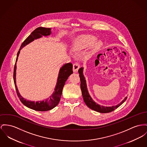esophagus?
<instances>
[{"label":"esophagus","instance_id":"1","mask_svg":"<svg viewBox=\"0 0 147 147\" xmlns=\"http://www.w3.org/2000/svg\"><path fill=\"white\" fill-rule=\"evenodd\" d=\"M80 65L78 63L75 62V63H74L73 65V71L74 72H77L78 71V69H80Z\"/></svg>","mask_w":147,"mask_h":147}]
</instances>
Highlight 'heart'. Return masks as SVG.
<instances>
[{"instance_id":"obj_1","label":"heart","mask_w":147,"mask_h":147,"mask_svg":"<svg viewBox=\"0 0 147 147\" xmlns=\"http://www.w3.org/2000/svg\"><path fill=\"white\" fill-rule=\"evenodd\" d=\"M96 37L90 34H82L78 36L74 40L72 45V49L75 52H80L89 46H92L91 52H94L98 50L101 46V43L98 41L95 42Z\"/></svg>"}]
</instances>
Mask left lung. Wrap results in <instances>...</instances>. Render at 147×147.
<instances>
[{"instance_id":"1","label":"left lung","mask_w":147,"mask_h":147,"mask_svg":"<svg viewBox=\"0 0 147 147\" xmlns=\"http://www.w3.org/2000/svg\"><path fill=\"white\" fill-rule=\"evenodd\" d=\"M78 74H79V76L80 78L81 81V84H80V87H81V90L82 91V96L84 98V100L86 104V105L88 107V108H90L91 109L98 111V113H110L113 111H114L115 109H117L118 107H119L127 98V97L125 98L124 100H123L120 104H119L116 106H113L111 107H105L103 106H100L99 105L97 104L96 102L94 101V100L91 98L88 94V91L87 89V86H86V81L85 80V78L83 75V68L81 67L80 69H78Z\"/></svg>"}]
</instances>
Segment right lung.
I'll return each instance as SVG.
<instances>
[{
  "label": "right lung",
  "mask_w": 147,
  "mask_h": 147,
  "mask_svg": "<svg viewBox=\"0 0 147 147\" xmlns=\"http://www.w3.org/2000/svg\"><path fill=\"white\" fill-rule=\"evenodd\" d=\"M50 33H51V28H49L38 27V28H37L36 30H34L30 36L22 43L20 47V50L17 53L16 61H17L18 55L20 54V50L23 47H24L26 45H27V44L33 41L34 39L40 38L42 37V36H49L50 34ZM16 65H15L14 68L13 78H14L15 88L16 89V92L20 101L22 102L23 105H24L27 107L36 111H49V110H51L53 108L56 107L58 105L61 97L62 90L65 84V82L67 80L69 76L73 73L72 64L71 63H68L65 65L61 69H60L57 86L55 88V91L53 93V94L49 98L45 100V101H43L34 102L33 101H30L28 100H26V99H24V98H22L20 96L16 83Z\"/></svg>",
  "instance_id": "right-lung-1"
}]
</instances>
